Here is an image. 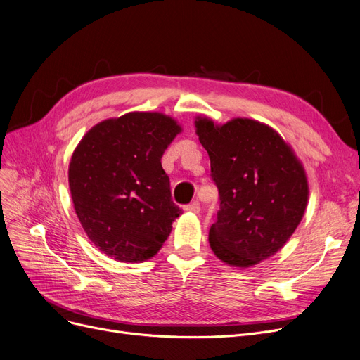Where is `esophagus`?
<instances>
[{"instance_id": "obj_1", "label": "esophagus", "mask_w": 360, "mask_h": 360, "mask_svg": "<svg viewBox=\"0 0 360 360\" xmlns=\"http://www.w3.org/2000/svg\"><path fill=\"white\" fill-rule=\"evenodd\" d=\"M199 210H200V205H199V202L198 200H193L192 204H189V205H186L184 207V211H189V212H199Z\"/></svg>"}]
</instances>
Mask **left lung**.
I'll use <instances>...</instances> for the list:
<instances>
[{
  "label": "left lung",
  "mask_w": 360,
  "mask_h": 360,
  "mask_svg": "<svg viewBox=\"0 0 360 360\" xmlns=\"http://www.w3.org/2000/svg\"><path fill=\"white\" fill-rule=\"evenodd\" d=\"M195 127L220 195L210 247L229 266L252 267L275 255L303 219L306 169L281 134L260 121L214 124L196 117Z\"/></svg>",
  "instance_id": "8db88e82"
}]
</instances>
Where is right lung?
I'll return each mask as SVG.
<instances>
[{"instance_id":"1","label":"right lung","mask_w":360,"mask_h":360,"mask_svg":"<svg viewBox=\"0 0 360 360\" xmlns=\"http://www.w3.org/2000/svg\"><path fill=\"white\" fill-rule=\"evenodd\" d=\"M180 124L161 112H130L87 131L69 164V189L82 229L117 262L141 263L167 240L181 210L161 158Z\"/></svg>"}]
</instances>
